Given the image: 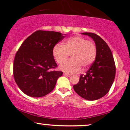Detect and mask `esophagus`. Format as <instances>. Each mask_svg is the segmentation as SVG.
Returning a JSON list of instances; mask_svg holds the SVG:
<instances>
[{
  "mask_svg": "<svg viewBox=\"0 0 130 130\" xmlns=\"http://www.w3.org/2000/svg\"><path fill=\"white\" fill-rule=\"evenodd\" d=\"M63 75L64 76H68V77H70L71 76V74H68V73H63Z\"/></svg>",
  "mask_w": 130,
  "mask_h": 130,
  "instance_id": "34e87169",
  "label": "esophagus"
}]
</instances>
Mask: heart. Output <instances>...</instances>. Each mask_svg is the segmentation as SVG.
Instances as JSON below:
<instances>
[{
  "label": "heart",
  "mask_w": 130,
  "mask_h": 130,
  "mask_svg": "<svg viewBox=\"0 0 130 130\" xmlns=\"http://www.w3.org/2000/svg\"><path fill=\"white\" fill-rule=\"evenodd\" d=\"M53 54L59 64L63 63L70 55L71 59L60 67V69L68 73H75L80 71L81 66L88 68L95 62L97 54L95 43L84 37L76 36L63 41V46L56 44Z\"/></svg>",
  "instance_id": "heart-1"
}]
</instances>
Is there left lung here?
<instances>
[{
	"label": "left lung",
	"mask_w": 130,
	"mask_h": 130,
	"mask_svg": "<svg viewBox=\"0 0 130 130\" xmlns=\"http://www.w3.org/2000/svg\"><path fill=\"white\" fill-rule=\"evenodd\" d=\"M92 37L97 48V54L86 74H80L79 80L74 85V91L87 100H96L106 95L111 89L116 76V64L107 43L94 33L84 32Z\"/></svg>",
	"instance_id": "obj_1"
}]
</instances>
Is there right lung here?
Listing matches in <instances>:
<instances>
[{"instance_id": "obj_1", "label": "right lung", "mask_w": 130, "mask_h": 130, "mask_svg": "<svg viewBox=\"0 0 130 130\" xmlns=\"http://www.w3.org/2000/svg\"><path fill=\"white\" fill-rule=\"evenodd\" d=\"M64 37L60 32L39 30L28 37L19 47L13 62V76L27 95L41 97L54 89L63 72L54 70L57 65L53 50Z\"/></svg>"}]
</instances>
